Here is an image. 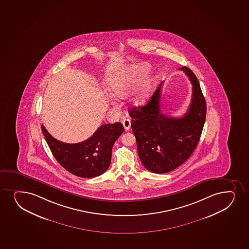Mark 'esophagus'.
I'll list each match as a JSON object with an SVG mask.
<instances>
[{"mask_svg": "<svg viewBox=\"0 0 249 249\" xmlns=\"http://www.w3.org/2000/svg\"><path fill=\"white\" fill-rule=\"evenodd\" d=\"M123 125L124 129L125 131L129 130V129H130V126H131L130 120H129V119H124V120H123Z\"/></svg>", "mask_w": 249, "mask_h": 249, "instance_id": "obj_1", "label": "esophagus"}]
</instances>
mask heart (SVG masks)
<instances>
[{
  "instance_id": "heart-1",
  "label": "heart",
  "mask_w": 249,
  "mask_h": 249,
  "mask_svg": "<svg viewBox=\"0 0 249 249\" xmlns=\"http://www.w3.org/2000/svg\"><path fill=\"white\" fill-rule=\"evenodd\" d=\"M149 66L146 65H140L132 67L130 74L128 76H123L120 74L114 75L110 78L109 83V90L112 94L117 97L124 98L127 96L131 91L134 84L136 82L138 78L149 71ZM155 81L154 77L143 78L140 85V89L137 94L133 99V103L135 106L143 105L149 95L153 84Z\"/></svg>"
}]
</instances>
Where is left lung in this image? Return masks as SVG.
<instances>
[{"instance_id": "left-lung-1", "label": "left lung", "mask_w": 249, "mask_h": 249, "mask_svg": "<svg viewBox=\"0 0 249 249\" xmlns=\"http://www.w3.org/2000/svg\"><path fill=\"white\" fill-rule=\"evenodd\" d=\"M178 70L193 86L191 103L183 116L169 117L160 112L163 82L145 106L129 109L139 157L145 169L155 174L172 171L191 156L205 122L207 106L196 75L185 66Z\"/></svg>"}]
</instances>
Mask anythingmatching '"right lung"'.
Segmentation results:
<instances>
[{"label":"right lung","instance_id":"1","mask_svg":"<svg viewBox=\"0 0 249 249\" xmlns=\"http://www.w3.org/2000/svg\"><path fill=\"white\" fill-rule=\"evenodd\" d=\"M41 129L49 148L58 163L78 177H97L108 169L111 162L112 148L122 135L120 122L100 126L94 135L81 143H66L55 140L43 124Z\"/></svg>","mask_w":249,"mask_h":249}]
</instances>
